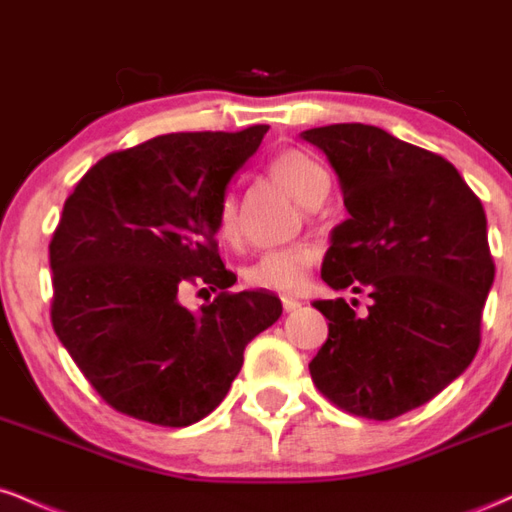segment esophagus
I'll use <instances>...</instances> for the list:
<instances>
[{"label":"esophagus","mask_w":512,"mask_h":512,"mask_svg":"<svg viewBox=\"0 0 512 512\" xmlns=\"http://www.w3.org/2000/svg\"><path fill=\"white\" fill-rule=\"evenodd\" d=\"M281 305H284V310L286 313H293V310H298L303 305V301H298V298H281Z\"/></svg>","instance_id":"esophagus-1"}]
</instances>
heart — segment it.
Returning <instances> with one entry per match:
<instances>
[{"label": "heart", "mask_w": 512, "mask_h": 512, "mask_svg": "<svg viewBox=\"0 0 512 512\" xmlns=\"http://www.w3.org/2000/svg\"><path fill=\"white\" fill-rule=\"evenodd\" d=\"M269 173L305 207H317L330 192V173L305 151L286 149L276 154L269 161ZM216 236L226 245H236L240 240L238 202L233 195H226L219 202ZM317 255H320V248L310 240H296V243L269 248L243 269V279L252 289L296 293L308 281L310 267L315 264Z\"/></svg>", "instance_id": "heart-1"}]
</instances>
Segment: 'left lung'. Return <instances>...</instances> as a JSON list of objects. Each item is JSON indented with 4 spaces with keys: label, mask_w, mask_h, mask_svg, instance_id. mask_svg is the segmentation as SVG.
Listing matches in <instances>:
<instances>
[{
    "label": "left lung",
    "mask_w": 512,
    "mask_h": 512,
    "mask_svg": "<svg viewBox=\"0 0 512 512\" xmlns=\"http://www.w3.org/2000/svg\"><path fill=\"white\" fill-rule=\"evenodd\" d=\"M301 137L327 156L349 211L332 231L322 279L370 298L366 315L344 298L313 303L330 334L310 375L339 409L395 419L477 356L496 274L484 207L450 161L380 127L349 122Z\"/></svg>",
    "instance_id": "1"
}]
</instances>
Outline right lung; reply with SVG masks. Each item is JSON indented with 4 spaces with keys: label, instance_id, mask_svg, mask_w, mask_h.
Masks as SVG:
<instances>
[{
    "label": "right lung",
    "instance_id": "obj_1",
    "mask_svg": "<svg viewBox=\"0 0 512 512\" xmlns=\"http://www.w3.org/2000/svg\"><path fill=\"white\" fill-rule=\"evenodd\" d=\"M267 125L178 132L96 163L50 243L52 327L110 407L158 426H190L221 404L243 351L281 315L267 291L228 293L216 211ZM187 283L222 293L197 314Z\"/></svg>",
    "mask_w": 512,
    "mask_h": 512
}]
</instances>
